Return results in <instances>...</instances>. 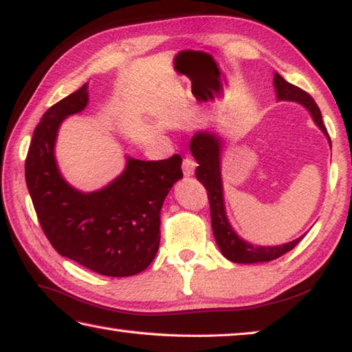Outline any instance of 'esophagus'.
Wrapping results in <instances>:
<instances>
[{
  "mask_svg": "<svg viewBox=\"0 0 352 352\" xmlns=\"http://www.w3.org/2000/svg\"><path fill=\"white\" fill-rule=\"evenodd\" d=\"M196 161L193 157H190V156H187V157H184V161H182V171H184V175L185 176H193L195 175V170H196Z\"/></svg>",
  "mask_w": 352,
  "mask_h": 352,
  "instance_id": "obj_1",
  "label": "esophagus"
}]
</instances>
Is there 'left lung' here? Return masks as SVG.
<instances>
[{
	"mask_svg": "<svg viewBox=\"0 0 352 352\" xmlns=\"http://www.w3.org/2000/svg\"><path fill=\"white\" fill-rule=\"evenodd\" d=\"M277 101H289L299 102L305 109L309 111L311 118L316 122L323 135L328 138L331 145V139L328 131L324 129L322 121V113L314 99L311 98L307 91L289 84L288 81L274 73L273 79ZM222 145L223 139L219 136L216 131L202 130L191 138L190 141V151L193 157L197 161L199 167L196 168V177L208 191L210 199V213H211V228L216 239V243L223 257L234 263H257V262H270L274 258L280 257L282 254L288 253L299 243L303 236L294 239L288 243L276 245V247H258L253 245L239 236L231 227V223L225 211V201H223V185H222V175H221V157H222Z\"/></svg>",
	"mask_w": 352,
	"mask_h": 352,
	"instance_id": "obj_1",
	"label": "left lung"
}]
</instances>
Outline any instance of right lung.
<instances>
[{
  "label": "right lung",
  "instance_id": "add662e5",
  "mask_svg": "<svg viewBox=\"0 0 352 352\" xmlns=\"http://www.w3.org/2000/svg\"><path fill=\"white\" fill-rule=\"evenodd\" d=\"M89 84L45 111L25 157V184L44 234L59 254L98 274L127 277L153 262L161 241L165 197L182 179L179 155L164 161L127 157L121 175L84 193L58 168L55 144L65 118L89 104Z\"/></svg>",
  "mask_w": 352,
  "mask_h": 352
}]
</instances>
